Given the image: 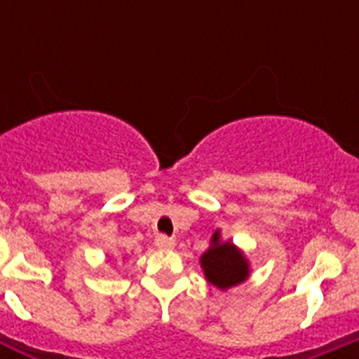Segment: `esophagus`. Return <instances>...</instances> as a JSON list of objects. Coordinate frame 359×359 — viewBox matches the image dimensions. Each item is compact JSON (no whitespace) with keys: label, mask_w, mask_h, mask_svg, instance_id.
<instances>
[{"label":"esophagus","mask_w":359,"mask_h":359,"mask_svg":"<svg viewBox=\"0 0 359 359\" xmlns=\"http://www.w3.org/2000/svg\"><path fill=\"white\" fill-rule=\"evenodd\" d=\"M154 244H156L158 248H161V250H169V248H174V239L172 237H169V236H158L156 239H154Z\"/></svg>","instance_id":"1"}]
</instances>
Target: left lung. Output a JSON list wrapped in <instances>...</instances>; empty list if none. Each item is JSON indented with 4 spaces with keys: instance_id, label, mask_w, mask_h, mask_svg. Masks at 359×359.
I'll use <instances>...</instances> for the list:
<instances>
[{
    "instance_id": "8db88e82",
    "label": "left lung",
    "mask_w": 359,
    "mask_h": 359,
    "mask_svg": "<svg viewBox=\"0 0 359 359\" xmlns=\"http://www.w3.org/2000/svg\"><path fill=\"white\" fill-rule=\"evenodd\" d=\"M205 277L219 290L241 284L248 277V262L231 243H219V231L212 237V246L201 257Z\"/></svg>"
}]
</instances>
